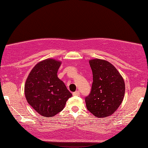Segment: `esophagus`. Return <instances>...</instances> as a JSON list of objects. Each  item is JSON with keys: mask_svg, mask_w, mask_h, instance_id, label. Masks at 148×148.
<instances>
[{"mask_svg": "<svg viewBox=\"0 0 148 148\" xmlns=\"http://www.w3.org/2000/svg\"><path fill=\"white\" fill-rule=\"evenodd\" d=\"M72 95H73L74 96H79V95H80L79 91H77L76 92H73V93H72Z\"/></svg>", "mask_w": 148, "mask_h": 148, "instance_id": "34e87169", "label": "esophagus"}]
</instances>
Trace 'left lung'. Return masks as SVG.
<instances>
[{
	"label": "left lung",
	"mask_w": 148,
	"mask_h": 148,
	"mask_svg": "<svg viewBox=\"0 0 148 148\" xmlns=\"http://www.w3.org/2000/svg\"><path fill=\"white\" fill-rule=\"evenodd\" d=\"M92 72V84L86 97L87 110L97 117L104 118L113 114L123 100L124 79L113 64L106 60H89Z\"/></svg>",
	"instance_id": "left-lung-1"
}]
</instances>
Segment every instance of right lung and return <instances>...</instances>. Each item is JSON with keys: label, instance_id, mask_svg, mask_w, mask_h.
I'll list each match as a JSON object with an SVG mask.
<instances>
[{"label": "right lung", "instance_id": "obj_1", "mask_svg": "<svg viewBox=\"0 0 148 148\" xmlns=\"http://www.w3.org/2000/svg\"><path fill=\"white\" fill-rule=\"evenodd\" d=\"M61 61L47 59L37 63L30 72L25 84L27 101L45 117L61 112L72 96L64 82L57 77Z\"/></svg>", "mask_w": 148, "mask_h": 148}]
</instances>
